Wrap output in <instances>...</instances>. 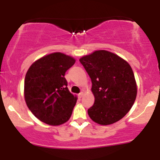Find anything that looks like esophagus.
<instances>
[{"mask_svg":"<svg viewBox=\"0 0 160 160\" xmlns=\"http://www.w3.org/2000/svg\"><path fill=\"white\" fill-rule=\"evenodd\" d=\"M82 96H83V92H80V93H79V95H78L79 98H81Z\"/></svg>","mask_w":160,"mask_h":160,"instance_id":"1","label":"esophagus"}]
</instances>
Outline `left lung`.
<instances>
[{"mask_svg":"<svg viewBox=\"0 0 160 160\" xmlns=\"http://www.w3.org/2000/svg\"><path fill=\"white\" fill-rule=\"evenodd\" d=\"M80 62L92 81L94 104L88 114L100 125H110L121 120L132 107L137 86L131 66L120 56L98 50L82 57Z\"/></svg>","mask_w":160,"mask_h":160,"instance_id":"8db88e82","label":"left lung"}]
</instances>
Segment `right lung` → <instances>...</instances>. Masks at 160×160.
Instances as JSON below:
<instances>
[{"instance_id":"1","label":"right lung","mask_w":160,"mask_h":160,"mask_svg":"<svg viewBox=\"0 0 160 160\" xmlns=\"http://www.w3.org/2000/svg\"><path fill=\"white\" fill-rule=\"evenodd\" d=\"M75 59L61 52L42 57L32 64L25 78V99L38 120L51 126L67 122L72 114L77 97L67 87L66 71Z\"/></svg>"}]
</instances>
